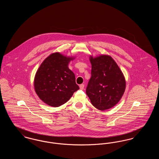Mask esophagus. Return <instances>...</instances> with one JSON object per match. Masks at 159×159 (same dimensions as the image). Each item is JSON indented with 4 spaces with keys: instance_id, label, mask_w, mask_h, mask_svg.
<instances>
[{
    "instance_id": "esophagus-1",
    "label": "esophagus",
    "mask_w": 159,
    "mask_h": 159,
    "mask_svg": "<svg viewBox=\"0 0 159 159\" xmlns=\"http://www.w3.org/2000/svg\"><path fill=\"white\" fill-rule=\"evenodd\" d=\"M79 87H80V89L83 90V89H84V85L83 84H81L79 85Z\"/></svg>"
}]
</instances>
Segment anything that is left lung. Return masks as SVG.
Segmentation results:
<instances>
[{
    "instance_id": "1",
    "label": "left lung",
    "mask_w": 159,
    "mask_h": 159,
    "mask_svg": "<svg viewBox=\"0 0 159 159\" xmlns=\"http://www.w3.org/2000/svg\"><path fill=\"white\" fill-rule=\"evenodd\" d=\"M91 77L86 92L95 108L101 111L116 106L125 92L126 80L121 70L108 55L90 56Z\"/></svg>"
}]
</instances>
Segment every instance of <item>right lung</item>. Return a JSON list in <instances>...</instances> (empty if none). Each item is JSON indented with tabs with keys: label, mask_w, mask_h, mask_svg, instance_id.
I'll return each instance as SVG.
<instances>
[{
	"label": "right lung",
	"mask_w": 159,
	"mask_h": 159,
	"mask_svg": "<svg viewBox=\"0 0 159 159\" xmlns=\"http://www.w3.org/2000/svg\"><path fill=\"white\" fill-rule=\"evenodd\" d=\"M75 58L55 52L48 56L38 68L34 80V90L39 98L48 106L60 107L79 89L75 75L68 67Z\"/></svg>",
	"instance_id": "1"
}]
</instances>
